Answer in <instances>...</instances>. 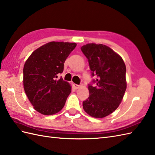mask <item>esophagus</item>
<instances>
[{
	"mask_svg": "<svg viewBox=\"0 0 155 155\" xmlns=\"http://www.w3.org/2000/svg\"><path fill=\"white\" fill-rule=\"evenodd\" d=\"M73 86H74V88L75 89H78V88H79V87H80V85L76 84H73Z\"/></svg>",
	"mask_w": 155,
	"mask_h": 155,
	"instance_id": "esophagus-1",
	"label": "esophagus"
}]
</instances>
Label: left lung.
<instances>
[{
	"label": "left lung",
	"instance_id": "obj_1",
	"mask_svg": "<svg viewBox=\"0 0 155 155\" xmlns=\"http://www.w3.org/2000/svg\"><path fill=\"white\" fill-rule=\"evenodd\" d=\"M81 49L88 59L92 77H97L88 84L90 95L82 106L91 116L102 118L116 110L124 98L126 67L121 57L105 45L88 44Z\"/></svg>",
	"mask_w": 155,
	"mask_h": 155
}]
</instances>
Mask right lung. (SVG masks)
<instances>
[{
	"instance_id": "right-lung-1",
	"label": "right lung",
	"mask_w": 155,
	"mask_h": 155,
	"mask_svg": "<svg viewBox=\"0 0 155 155\" xmlns=\"http://www.w3.org/2000/svg\"><path fill=\"white\" fill-rule=\"evenodd\" d=\"M75 43L51 41L31 54L24 64V88L34 109L41 114L53 115L62 110L71 87L62 78L64 63L75 48Z\"/></svg>"
}]
</instances>
